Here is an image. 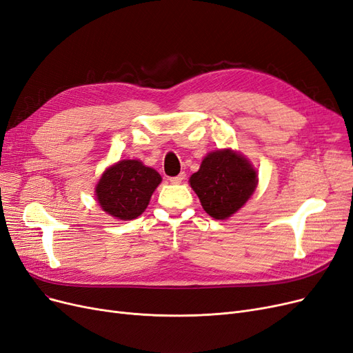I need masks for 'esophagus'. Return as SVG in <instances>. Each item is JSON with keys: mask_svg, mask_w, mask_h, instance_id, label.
I'll return each instance as SVG.
<instances>
[{"mask_svg": "<svg viewBox=\"0 0 353 353\" xmlns=\"http://www.w3.org/2000/svg\"><path fill=\"white\" fill-rule=\"evenodd\" d=\"M185 177H186V174H185V173H180V174L174 176V177H170V183H173V185H179V183H181V181L185 180Z\"/></svg>", "mask_w": 353, "mask_h": 353, "instance_id": "34e87169", "label": "esophagus"}]
</instances>
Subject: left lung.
<instances>
[{
  "label": "left lung",
  "instance_id": "8db88e82",
  "mask_svg": "<svg viewBox=\"0 0 353 353\" xmlns=\"http://www.w3.org/2000/svg\"><path fill=\"white\" fill-rule=\"evenodd\" d=\"M189 183L208 215L227 219L249 201L257 186V173L250 161L232 150L208 154Z\"/></svg>",
  "mask_w": 353,
  "mask_h": 353
}]
</instances>
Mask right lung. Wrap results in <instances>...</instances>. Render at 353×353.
<instances>
[{"label": "right lung", "mask_w": 353, "mask_h": 353, "mask_svg": "<svg viewBox=\"0 0 353 353\" xmlns=\"http://www.w3.org/2000/svg\"><path fill=\"white\" fill-rule=\"evenodd\" d=\"M161 176L139 160H122L106 168L96 186V199L109 215L130 221L147 210Z\"/></svg>", "instance_id": "1"}]
</instances>
